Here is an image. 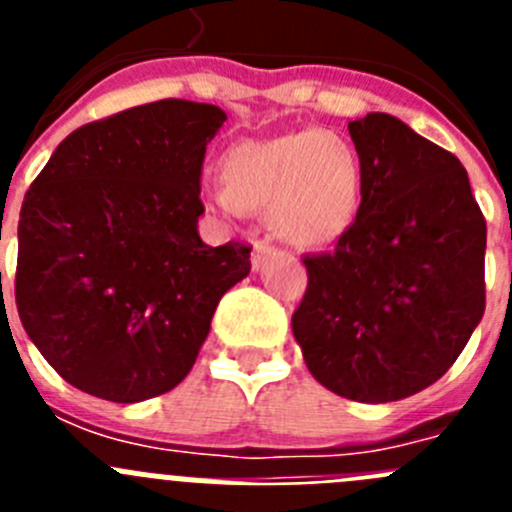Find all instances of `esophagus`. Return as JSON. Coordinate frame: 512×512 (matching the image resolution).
I'll return each instance as SVG.
<instances>
[{"mask_svg":"<svg viewBox=\"0 0 512 512\" xmlns=\"http://www.w3.org/2000/svg\"><path fill=\"white\" fill-rule=\"evenodd\" d=\"M271 253V243L266 241H256L253 243V253H251V264L253 269H259L261 264H264V259Z\"/></svg>","mask_w":512,"mask_h":512,"instance_id":"34e87169","label":"esophagus"}]
</instances>
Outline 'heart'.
Wrapping results in <instances>:
<instances>
[{"mask_svg": "<svg viewBox=\"0 0 512 512\" xmlns=\"http://www.w3.org/2000/svg\"><path fill=\"white\" fill-rule=\"evenodd\" d=\"M217 174L223 189L210 197L217 210H266L271 230L292 246H328L359 210L361 161L336 130L241 140L220 156Z\"/></svg>", "mask_w": 512, "mask_h": 512, "instance_id": "b5f03b06", "label": "heart"}]
</instances>
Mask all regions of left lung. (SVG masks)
<instances>
[{"instance_id":"8db88e82","label":"left lung","mask_w":512,"mask_h":512,"mask_svg":"<svg viewBox=\"0 0 512 512\" xmlns=\"http://www.w3.org/2000/svg\"><path fill=\"white\" fill-rule=\"evenodd\" d=\"M348 133L361 205L333 251L302 259L292 330L330 392L395 402L449 372L485 315L487 223L454 153L384 112Z\"/></svg>"}]
</instances>
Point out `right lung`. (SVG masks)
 Wrapping results in <instances>:
<instances>
[{"label":"right lung","mask_w":512,"mask_h":512,"mask_svg":"<svg viewBox=\"0 0 512 512\" xmlns=\"http://www.w3.org/2000/svg\"><path fill=\"white\" fill-rule=\"evenodd\" d=\"M228 120L158 99L76 128L30 184L17 225L22 328L76 390L140 402L194 366L251 246H207L200 176Z\"/></svg>","instance_id":"obj_1"}]
</instances>
